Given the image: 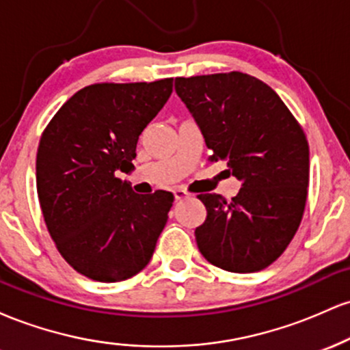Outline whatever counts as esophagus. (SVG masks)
<instances>
[{
    "instance_id": "1",
    "label": "esophagus",
    "mask_w": 350,
    "mask_h": 350,
    "mask_svg": "<svg viewBox=\"0 0 350 350\" xmlns=\"http://www.w3.org/2000/svg\"><path fill=\"white\" fill-rule=\"evenodd\" d=\"M172 194H174V199L176 200H183V199L187 198L189 192L186 191V189H183V187H176L174 191H172Z\"/></svg>"
}]
</instances>
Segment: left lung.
Returning <instances> with one entry per match:
<instances>
[{
	"label": "left lung",
	"instance_id": "8db88e82",
	"mask_svg": "<svg viewBox=\"0 0 350 350\" xmlns=\"http://www.w3.org/2000/svg\"><path fill=\"white\" fill-rule=\"evenodd\" d=\"M176 94L198 123L211 161L242 183L232 200L200 194L207 219L196 228L208 263L234 273L260 271L286 250L306 206L309 146L283 100L242 74L176 79Z\"/></svg>",
	"mask_w": 350,
	"mask_h": 350
}]
</instances>
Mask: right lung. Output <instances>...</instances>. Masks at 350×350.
<instances>
[{"label": "right lung", "instance_id": "obj_1", "mask_svg": "<svg viewBox=\"0 0 350 350\" xmlns=\"http://www.w3.org/2000/svg\"><path fill=\"white\" fill-rule=\"evenodd\" d=\"M172 94V79L95 83L60 107L39 143L36 183L47 230L67 263L115 283L150 263L174 196L136 194V143Z\"/></svg>", "mask_w": 350, "mask_h": 350}]
</instances>
